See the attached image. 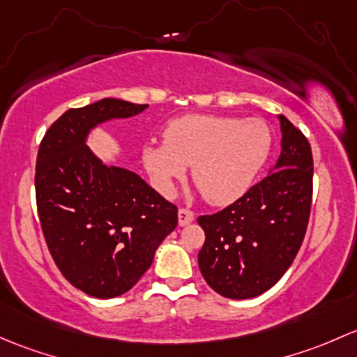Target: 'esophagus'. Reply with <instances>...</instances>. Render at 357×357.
<instances>
[{"instance_id": "esophagus-1", "label": "esophagus", "mask_w": 357, "mask_h": 357, "mask_svg": "<svg viewBox=\"0 0 357 357\" xmlns=\"http://www.w3.org/2000/svg\"><path fill=\"white\" fill-rule=\"evenodd\" d=\"M194 220V213L187 208H180L178 209V223L180 225H187Z\"/></svg>"}]
</instances>
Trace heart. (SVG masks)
<instances>
[{"label": "heart", "instance_id": "b5f03b06", "mask_svg": "<svg viewBox=\"0 0 357 357\" xmlns=\"http://www.w3.org/2000/svg\"><path fill=\"white\" fill-rule=\"evenodd\" d=\"M163 144L144 148L142 160L158 189L170 196L175 182L192 167L206 199L229 204L244 196L271 153V130L263 120L185 115L172 120Z\"/></svg>", "mask_w": 357, "mask_h": 357}]
</instances>
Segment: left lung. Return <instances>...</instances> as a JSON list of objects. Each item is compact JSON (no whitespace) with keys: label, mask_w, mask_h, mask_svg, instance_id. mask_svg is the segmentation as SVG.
I'll return each instance as SVG.
<instances>
[{"label":"left lung","mask_w":357,"mask_h":357,"mask_svg":"<svg viewBox=\"0 0 357 357\" xmlns=\"http://www.w3.org/2000/svg\"><path fill=\"white\" fill-rule=\"evenodd\" d=\"M282 153L273 174L222 211L203 215L206 241L199 270L229 299H249L273 287L303 245L313 201V153L306 135L284 115Z\"/></svg>","instance_id":"left-lung-1"}]
</instances>
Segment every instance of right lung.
<instances>
[{
  "mask_svg": "<svg viewBox=\"0 0 357 357\" xmlns=\"http://www.w3.org/2000/svg\"><path fill=\"white\" fill-rule=\"evenodd\" d=\"M144 108L113 98L70 108L39 144L34 182L44 241L70 284L99 299L134 287L178 223L177 206L134 172L102 165L86 146L94 125Z\"/></svg>",
  "mask_w": 357,
  "mask_h": 357,
  "instance_id": "obj_1",
  "label": "right lung"
}]
</instances>
